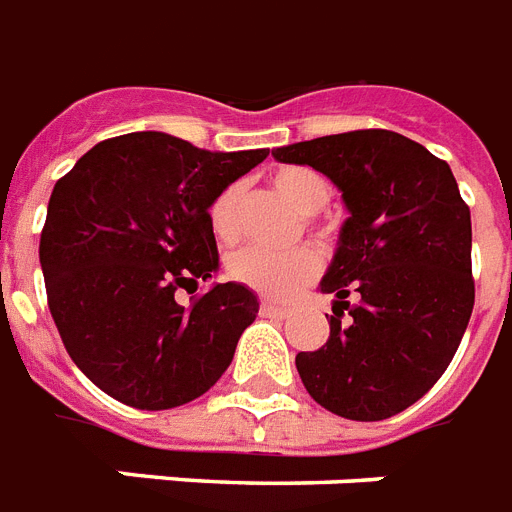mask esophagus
I'll list each match as a JSON object with an SVG mask.
<instances>
[{
    "label": "esophagus",
    "instance_id": "obj_1",
    "mask_svg": "<svg viewBox=\"0 0 512 512\" xmlns=\"http://www.w3.org/2000/svg\"><path fill=\"white\" fill-rule=\"evenodd\" d=\"M259 314H261V317H275V320H285V317L290 314V306L272 304V301H261Z\"/></svg>",
    "mask_w": 512,
    "mask_h": 512
}]
</instances>
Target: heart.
Wrapping results in <instances>:
<instances>
[{"label": "heart", "mask_w": 512, "mask_h": 512, "mask_svg": "<svg viewBox=\"0 0 512 512\" xmlns=\"http://www.w3.org/2000/svg\"><path fill=\"white\" fill-rule=\"evenodd\" d=\"M275 192L298 214L312 216L330 200V182L309 166H282L269 177ZM240 203L243 187L227 185L208 206V227L222 243H235L240 237ZM322 259L314 248H290V251H264L243 248L227 264L232 280L243 282L256 293L272 298H290L320 275Z\"/></svg>", "instance_id": "1"}]
</instances>
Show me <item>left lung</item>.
<instances>
[{
	"label": "left lung",
	"instance_id": "obj_1",
	"mask_svg": "<svg viewBox=\"0 0 512 512\" xmlns=\"http://www.w3.org/2000/svg\"><path fill=\"white\" fill-rule=\"evenodd\" d=\"M322 171L349 219L322 293H333L330 338L301 351L314 402L349 420H386L444 375L473 312L470 208L447 161L388 129L330 134L272 150ZM350 322L341 323L342 309Z\"/></svg>",
	"mask_w": 512,
	"mask_h": 512
}]
</instances>
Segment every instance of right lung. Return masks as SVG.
<instances>
[{
  "mask_svg": "<svg viewBox=\"0 0 512 512\" xmlns=\"http://www.w3.org/2000/svg\"><path fill=\"white\" fill-rule=\"evenodd\" d=\"M267 155L134 132L94 145L57 179L39 243L47 304L65 351L105 394L171 410L230 367L256 296L240 282L190 306L174 293L219 269L208 206Z\"/></svg>",
  "mask_w": 512,
  "mask_h": 512,
  "instance_id": "add662e5",
  "label": "right lung"
}]
</instances>
